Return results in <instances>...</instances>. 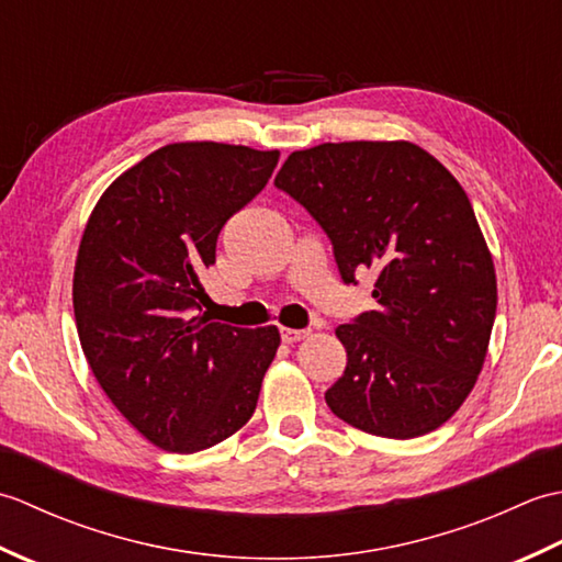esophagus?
I'll return each instance as SVG.
<instances>
[{
    "instance_id": "1",
    "label": "esophagus",
    "mask_w": 562,
    "mask_h": 562,
    "mask_svg": "<svg viewBox=\"0 0 562 562\" xmlns=\"http://www.w3.org/2000/svg\"><path fill=\"white\" fill-rule=\"evenodd\" d=\"M282 333V340L284 342H300V340H304V338H308V333L312 330H296V328H282L280 330Z\"/></svg>"
}]
</instances>
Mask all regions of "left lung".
Masks as SVG:
<instances>
[{
    "label": "left lung",
    "mask_w": 562,
    "mask_h": 562,
    "mask_svg": "<svg viewBox=\"0 0 562 562\" xmlns=\"http://www.w3.org/2000/svg\"><path fill=\"white\" fill-rule=\"evenodd\" d=\"M324 226L345 282L376 272L374 312L342 324L328 408L367 435L432 432L469 398L491 342L493 256L461 183L413 142H326L274 176Z\"/></svg>",
    "instance_id": "left-lung-1"
}]
</instances>
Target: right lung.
<instances>
[{
    "instance_id": "1",
    "label": "right lung",
    "mask_w": 562,
    "mask_h": 562,
    "mask_svg": "<svg viewBox=\"0 0 562 562\" xmlns=\"http://www.w3.org/2000/svg\"><path fill=\"white\" fill-rule=\"evenodd\" d=\"M278 159V149L222 142L166 145L105 188L81 234L71 280L81 350L105 396L154 447L210 449L256 411L280 330L200 314L210 300L200 272Z\"/></svg>"
}]
</instances>
